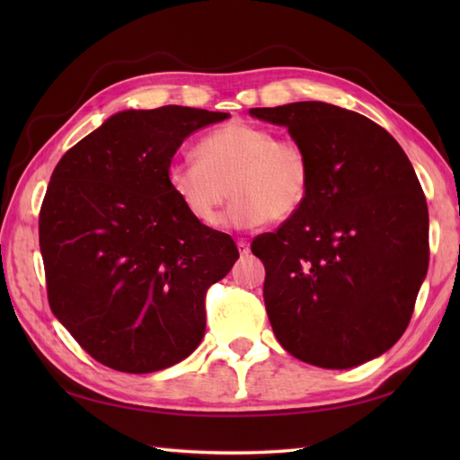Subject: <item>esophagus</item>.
I'll use <instances>...</instances> for the list:
<instances>
[{
  "label": "esophagus",
  "instance_id": "34e87169",
  "mask_svg": "<svg viewBox=\"0 0 460 460\" xmlns=\"http://www.w3.org/2000/svg\"><path fill=\"white\" fill-rule=\"evenodd\" d=\"M237 247L241 251V255H247V252H249V241L247 239H237Z\"/></svg>",
  "mask_w": 460,
  "mask_h": 460
}]
</instances>
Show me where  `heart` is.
<instances>
[{
  "mask_svg": "<svg viewBox=\"0 0 460 460\" xmlns=\"http://www.w3.org/2000/svg\"><path fill=\"white\" fill-rule=\"evenodd\" d=\"M198 155L199 160H173L168 181L203 225L219 221L231 193L237 198L227 221L237 227L288 219L308 198L312 165L306 150L296 140L279 138L269 126L231 120L203 136Z\"/></svg>",
  "mask_w": 460,
  "mask_h": 460,
  "instance_id": "obj_1",
  "label": "heart"
}]
</instances>
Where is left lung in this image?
Masks as SVG:
<instances>
[{
  "mask_svg": "<svg viewBox=\"0 0 460 460\" xmlns=\"http://www.w3.org/2000/svg\"><path fill=\"white\" fill-rule=\"evenodd\" d=\"M251 116L287 126L312 165L305 205L251 243L267 314L306 364L348 369L402 338L429 267L425 193L402 146L374 120L306 101Z\"/></svg>",
  "mask_w": 460,
  "mask_h": 460,
  "instance_id": "8db88e82",
  "label": "left lung"
}]
</instances>
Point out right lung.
<instances>
[{
	"instance_id": "add662e5",
	"label": "right lung",
	"mask_w": 460,
	"mask_h": 460,
	"mask_svg": "<svg viewBox=\"0 0 460 460\" xmlns=\"http://www.w3.org/2000/svg\"><path fill=\"white\" fill-rule=\"evenodd\" d=\"M229 119L190 106L124 111L75 144L49 181L39 247L53 314L102 366L150 374L205 334V295L239 259L170 188L181 142Z\"/></svg>"
}]
</instances>
